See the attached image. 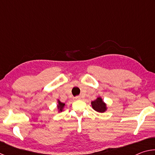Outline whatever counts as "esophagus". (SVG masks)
Wrapping results in <instances>:
<instances>
[{"label": "esophagus", "mask_w": 155, "mask_h": 155, "mask_svg": "<svg viewBox=\"0 0 155 155\" xmlns=\"http://www.w3.org/2000/svg\"><path fill=\"white\" fill-rule=\"evenodd\" d=\"M74 98H75V100H80V99H81V97L77 96H76Z\"/></svg>", "instance_id": "esophagus-1"}]
</instances>
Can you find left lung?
I'll return each instance as SVG.
<instances>
[{"instance_id":"1","label":"left lung","mask_w":155,"mask_h":155,"mask_svg":"<svg viewBox=\"0 0 155 155\" xmlns=\"http://www.w3.org/2000/svg\"><path fill=\"white\" fill-rule=\"evenodd\" d=\"M91 107L96 111L99 113H104L107 110V104L104 103L101 97H98L95 101H91Z\"/></svg>"}]
</instances>
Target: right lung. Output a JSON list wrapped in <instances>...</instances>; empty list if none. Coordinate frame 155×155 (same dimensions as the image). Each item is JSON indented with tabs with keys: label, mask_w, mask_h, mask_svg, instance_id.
Instances as JSON below:
<instances>
[{
	"label": "right lung",
	"mask_w": 155,
	"mask_h": 155,
	"mask_svg": "<svg viewBox=\"0 0 155 155\" xmlns=\"http://www.w3.org/2000/svg\"><path fill=\"white\" fill-rule=\"evenodd\" d=\"M65 106V103H61V101L58 100V104H57V108L59 109V112H61L63 111V109Z\"/></svg>",
	"instance_id": "add662e5"
}]
</instances>
